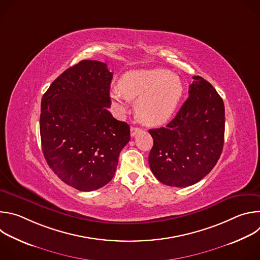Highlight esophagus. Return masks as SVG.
I'll return each instance as SVG.
<instances>
[{"label":"esophagus","mask_w":260,"mask_h":260,"mask_svg":"<svg viewBox=\"0 0 260 260\" xmlns=\"http://www.w3.org/2000/svg\"><path fill=\"white\" fill-rule=\"evenodd\" d=\"M141 131H142L141 128H139V127H134V126H133V127L131 128V136H132V137H135V136H136L137 134H139Z\"/></svg>","instance_id":"obj_1"}]
</instances>
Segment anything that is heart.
Instances as JSON below:
<instances>
[{
    "label": "heart",
    "instance_id": "1",
    "mask_svg": "<svg viewBox=\"0 0 260 260\" xmlns=\"http://www.w3.org/2000/svg\"><path fill=\"white\" fill-rule=\"evenodd\" d=\"M183 91V83L176 74L165 69H147L125 73L119 87H112L110 95L120 105L126 99L138 98L136 113L140 120L149 125H158L174 114Z\"/></svg>",
    "mask_w": 260,
    "mask_h": 260
}]
</instances>
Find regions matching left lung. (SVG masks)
<instances>
[{
	"instance_id": "left-lung-1",
	"label": "left lung",
	"mask_w": 260,
	"mask_h": 260,
	"mask_svg": "<svg viewBox=\"0 0 260 260\" xmlns=\"http://www.w3.org/2000/svg\"><path fill=\"white\" fill-rule=\"evenodd\" d=\"M189 96L166 127L149 129L150 169L162 184L187 187L217 164L224 144L223 100L201 76H193Z\"/></svg>"
}]
</instances>
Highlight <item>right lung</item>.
I'll list each match as a JSON object with an SVG mask.
<instances>
[{
	"mask_svg": "<svg viewBox=\"0 0 260 260\" xmlns=\"http://www.w3.org/2000/svg\"><path fill=\"white\" fill-rule=\"evenodd\" d=\"M113 73L98 60H81L51 83L41 101L40 135L53 173L80 191L112 180L129 125L109 112Z\"/></svg>",
	"mask_w": 260,
	"mask_h": 260,
	"instance_id": "add662e5",
	"label": "right lung"
}]
</instances>
